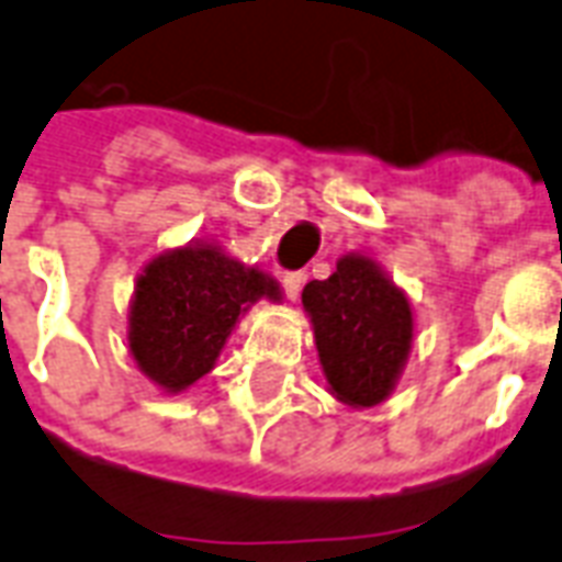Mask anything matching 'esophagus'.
<instances>
[{"label": "esophagus", "instance_id": "34e87169", "mask_svg": "<svg viewBox=\"0 0 562 562\" xmlns=\"http://www.w3.org/2000/svg\"><path fill=\"white\" fill-rule=\"evenodd\" d=\"M303 280H306V273L300 271H289L282 277V291H285V297L297 300L300 289H303Z\"/></svg>", "mask_w": 562, "mask_h": 562}]
</instances>
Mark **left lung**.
<instances>
[{
    "instance_id": "left-lung-1",
    "label": "left lung",
    "mask_w": 562,
    "mask_h": 562,
    "mask_svg": "<svg viewBox=\"0 0 562 562\" xmlns=\"http://www.w3.org/2000/svg\"><path fill=\"white\" fill-rule=\"evenodd\" d=\"M321 366L345 404L374 406L395 385L413 341L404 291L366 256H345L329 280L303 289Z\"/></svg>"
}]
</instances>
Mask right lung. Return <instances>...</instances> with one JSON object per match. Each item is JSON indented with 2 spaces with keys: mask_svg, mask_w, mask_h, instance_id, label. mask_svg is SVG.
Returning <instances> with one entry per match:
<instances>
[{
  "mask_svg": "<svg viewBox=\"0 0 562 562\" xmlns=\"http://www.w3.org/2000/svg\"><path fill=\"white\" fill-rule=\"evenodd\" d=\"M259 297H280L277 282L217 247L196 244L158 256L138 277L128 350L149 380L182 392L212 371L238 315Z\"/></svg>",
  "mask_w": 562,
  "mask_h": 562,
  "instance_id": "obj_1",
  "label": "right lung"
}]
</instances>
